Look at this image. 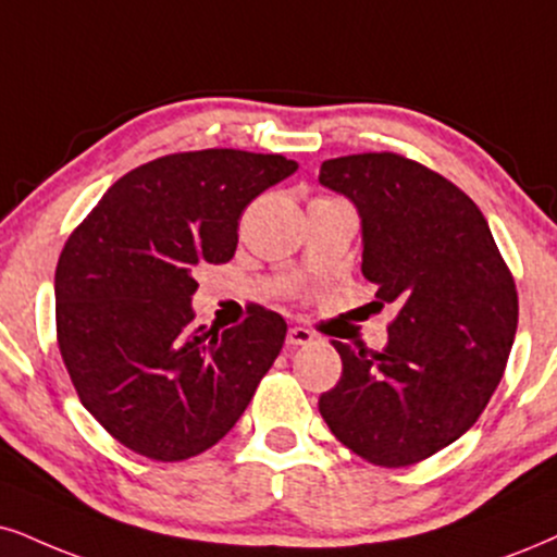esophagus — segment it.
<instances>
[{"label": "esophagus", "mask_w": 557, "mask_h": 557, "mask_svg": "<svg viewBox=\"0 0 557 557\" xmlns=\"http://www.w3.org/2000/svg\"><path fill=\"white\" fill-rule=\"evenodd\" d=\"M312 341H314V335L307 331V327H289V333H286V346L289 348L310 346Z\"/></svg>", "instance_id": "34e87169"}]
</instances>
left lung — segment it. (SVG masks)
Here are the masks:
<instances>
[{
	"label": "left lung",
	"mask_w": 557,
	"mask_h": 557,
	"mask_svg": "<svg viewBox=\"0 0 557 557\" xmlns=\"http://www.w3.org/2000/svg\"><path fill=\"white\" fill-rule=\"evenodd\" d=\"M320 183L356 203L361 273L395 305L382 351L331 341L343 372L320 416L343 446L408 468L457 442L496 393L519 322V294L475 201L395 152L322 162Z\"/></svg>",
	"instance_id": "left-lung-1"
}]
</instances>
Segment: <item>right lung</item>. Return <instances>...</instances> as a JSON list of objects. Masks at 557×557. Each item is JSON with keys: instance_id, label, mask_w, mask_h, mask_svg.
Returning a JSON list of instances; mask_svg holds the SVG:
<instances>
[{"instance_id": "1", "label": "right lung", "mask_w": 557, "mask_h": 557, "mask_svg": "<svg viewBox=\"0 0 557 557\" xmlns=\"http://www.w3.org/2000/svg\"><path fill=\"white\" fill-rule=\"evenodd\" d=\"M284 154H164L115 181L57 265V341L79 400L115 442L181 462L239 421L286 338L247 307L230 331L196 327L194 271L237 250L245 206L289 177Z\"/></svg>"}]
</instances>
